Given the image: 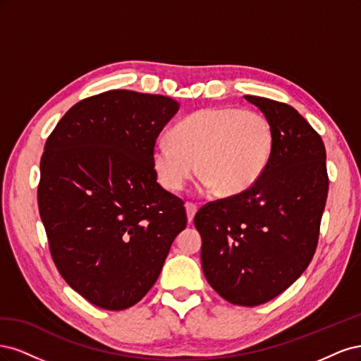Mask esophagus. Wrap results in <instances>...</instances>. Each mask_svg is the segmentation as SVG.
<instances>
[{"instance_id":"1","label":"esophagus","mask_w":361,"mask_h":361,"mask_svg":"<svg viewBox=\"0 0 361 361\" xmlns=\"http://www.w3.org/2000/svg\"><path fill=\"white\" fill-rule=\"evenodd\" d=\"M185 209H187V216H188V221L191 223L192 220H194V215H195V212H197V204L195 203H187L185 204Z\"/></svg>"}]
</instances>
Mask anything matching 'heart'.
<instances>
[{
	"instance_id": "b5f03b06",
	"label": "heart",
	"mask_w": 361,
	"mask_h": 361,
	"mask_svg": "<svg viewBox=\"0 0 361 361\" xmlns=\"http://www.w3.org/2000/svg\"><path fill=\"white\" fill-rule=\"evenodd\" d=\"M170 140H159L152 164L161 185L180 191L194 174L204 190L218 197L245 192L264 174L272 149L274 129L268 118L239 108H203L171 129Z\"/></svg>"
}]
</instances>
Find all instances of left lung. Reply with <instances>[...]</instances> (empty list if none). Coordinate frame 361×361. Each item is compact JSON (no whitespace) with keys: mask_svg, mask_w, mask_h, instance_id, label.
I'll return each mask as SVG.
<instances>
[{"mask_svg":"<svg viewBox=\"0 0 361 361\" xmlns=\"http://www.w3.org/2000/svg\"><path fill=\"white\" fill-rule=\"evenodd\" d=\"M274 129V149L260 179L233 197L202 206V267L215 292L253 307L285 292L318 247L329 194L325 146L295 108L244 96Z\"/></svg>","mask_w":361,"mask_h":361,"instance_id":"8db88e82","label":"left lung"}]
</instances>
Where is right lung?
Wrapping results in <instances>:
<instances>
[{"mask_svg":"<svg viewBox=\"0 0 361 361\" xmlns=\"http://www.w3.org/2000/svg\"><path fill=\"white\" fill-rule=\"evenodd\" d=\"M179 104L108 90L75 104L45 143L37 203L61 277L106 310L137 304L187 227L183 200L157 182L152 150Z\"/></svg>","mask_w":361,"mask_h":361,"instance_id":"obj_1","label":"right lung"}]
</instances>
